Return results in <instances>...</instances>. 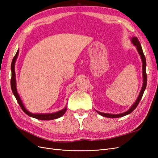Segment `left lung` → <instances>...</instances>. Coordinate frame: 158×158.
<instances>
[{
	"instance_id": "1",
	"label": "left lung",
	"mask_w": 158,
	"mask_h": 158,
	"mask_svg": "<svg viewBox=\"0 0 158 158\" xmlns=\"http://www.w3.org/2000/svg\"><path fill=\"white\" fill-rule=\"evenodd\" d=\"M131 41L132 43V44L135 47H136V48L138 51V52L140 55V58H141L142 63L143 84H142V86L141 90L140 92V94H139V95H138V96L136 100V102H135V103H134L132 106L128 109V110H127V111L123 112L122 113H119V114H109V113H102V112H99V111H98L97 110H95L96 112L99 114H100V115L106 117H109V118H118V117H121L127 115V114L132 113L134 110L136 109V107H137L138 103H139L140 101L142 99L143 94H144V91L146 88V84H147V76H146V58H145V56L144 55V52H143L141 45L140 44V41H138V38L136 37H133L131 39Z\"/></svg>"
}]
</instances>
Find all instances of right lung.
<instances>
[{
  "instance_id": "1",
  "label": "right lung",
  "mask_w": 158,
  "mask_h": 158,
  "mask_svg": "<svg viewBox=\"0 0 158 158\" xmlns=\"http://www.w3.org/2000/svg\"><path fill=\"white\" fill-rule=\"evenodd\" d=\"M19 53V49L17 51L16 54L15 56H14L13 60L12 61V64H11V71H12V77H11V82H10V85H11V89L12 91V93L14 94V96H15L17 102L18 104L20 105V107L23 110V111L26 114H27L28 116H30L31 117L35 118L37 119H39V120H44V121H49V120H52V119H56L60 117H62L63 114L65 113L66 111V106L63 109L60 110L59 111H56L55 113H33L30 112L29 111H27V109L25 107L24 105H23L22 99L19 95L17 88H16V73H15V63L16 59L18 58Z\"/></svg>"
}]
</instances>
